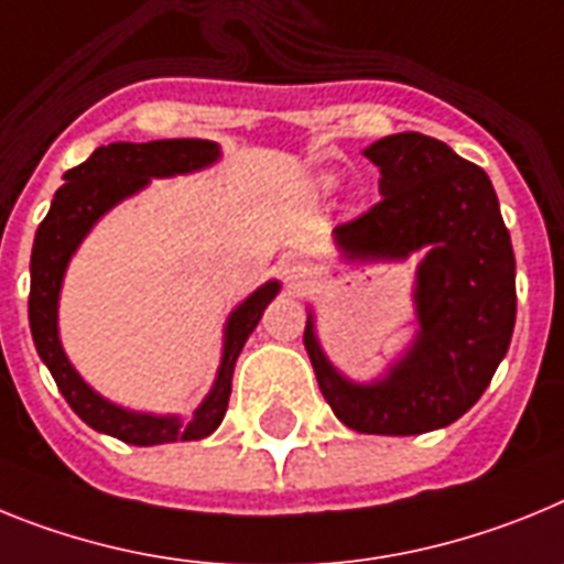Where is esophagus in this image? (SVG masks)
<instances>
[{
    "mask_svg": "<svg viewBox=\"0 0 564 564\" xmlns=\"http://www.w3.org/2000/svg\"><path fill=\"white\" fill-rule=\"evenodd\" d=\"M283 275H286L289 286L301 289L317 278V263L306 254H289V258H283Z\"/></svg>",
    "mask_w": 564,
    "mask_h": 564,
    "instance_id": "1",
    "label": "esophagus"
}]
</instances>
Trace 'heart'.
Wrapping results in <instances>:
<instances>
[{
	"label": "heart",
	"mask_w": 564,
	"mask_h": 564,
	"mask_svg": "<svg viewBox=\"0 0 564 564\" xmlns=\"http://www.w3.org/2000/svg\"><path fill=\"white\" fill-rule=\"evenodd\" d=\"M321 187L329 189V187H332V178H323V181H321Z\"/></svg>",
	"instance_id": "b5f03b06"
}]
</instances>
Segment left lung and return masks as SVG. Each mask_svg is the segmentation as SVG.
<instances>
[{
  "mask_svg": "<svg viewBox=\"0 0 564 564\" xmlns=\"http://www.w3.org/2000/svg\"><path fill=\"white\" fill-rule=\"evenodd\" d=\"M380 166L369 213L335 229L346 261H405L417 267V335L380 380L351 383L323 355L315 315L306 317L323 398L360 434L409 437L443 429L471 409L506 357L517 321V261L486 170L423 133L386 135L364 150Z\"/></svg>",
  "mask_w": 564,
  "mask_h": 564,
  "instance_id": "obj_1",
  "label": "left lung"
}]
</instances>
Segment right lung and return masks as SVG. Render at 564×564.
Instances as JSON below:
<instances>
[{
	"label": "right lung",
	"instance_id": "add662e5",
	"mask_svg": "<svg viewBox=\"0 0 564 564\" xmlns=\"http://www.w3.org/2000/svg\"><path fill=\"white\" fill-rule=\"evenodd\" d=\"M221 150L215 141L204 139H164L147 141V144H116L99 147L85 164L73 166L65 173V184L56 189L51 213L39 224L36 241L31 254V297H28V317H31V335L42 364L51 369L62 398L70 403L78 417L90 429L110 434L130 445H161L175 440H204L209 437L224 414H227L229 394H232L235 360L241 355L243 343L261 321L269 301L281 292V283L269 281L229 315L224 329V357L218 366V377L204 403L195 409L193 420L181 423V417H155L139 414L121 405L110 403L78 377L67 360L62 340H58V292L65 281L67 263L78 243L85 241L93 224L99 221L107 209L119 200L130 198L150 184V178H170L204 170L218 161Z\"/></svg>",
	"mask_w": 564,
	"mask_h": 564
}]
</instances>
